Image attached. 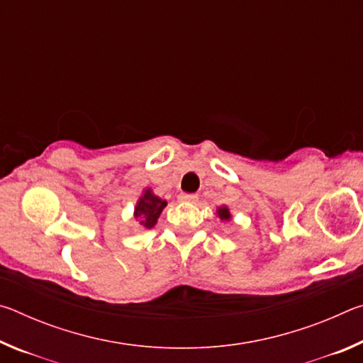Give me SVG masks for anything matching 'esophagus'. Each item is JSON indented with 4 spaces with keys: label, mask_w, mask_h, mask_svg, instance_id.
I'll return each mask as SVG.
<instances>
[{
    "label": "esophagus",
    "mask_w": 363,
    "mask_h": 363,
    "mask_svg": "<svg viewBox=\"0 0 363 363\" xmlns=\"http://www.w3.org/2000/svg\"><path fill=\"white\" fill-rule=\"evenodd\" d=\"M177 199H179V201H186V203H195V201L199 200V196L195 194H181Z\"/></svg>",
    "instance_id": "1"
}]
</instances>
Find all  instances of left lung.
<instances>
[{
  "mask_svg": "<svg viewBox=\"0 0 363 363\" xmlns=\"http://www.w3.org/2000/svg\"><path fill=\"white\" fill-rule=\"evenodd\" d=\"M216 216H219L220 220H229L230 219V211L227 206H219L216 211Z\"/></svg>",
  "mask_w": 363,
  "mask_h": 363,
  "instance_id": "8db88e82",
  "label": "left lung"
}]
</instances>
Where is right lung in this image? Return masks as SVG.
<instances>
[{"label":"right lung","mask_w":363,"mask_h":363,"mask_svg":"<svg viewBox=\"0 0 363 363\" xmlns=\"http://www.w3.org/2000/svg\"><path fill=\"white\" fill-rule=\"evenodd\" d=\"M164 206H167V201L153 194L152 189H145L134 208V218L139 220L144 229H152L157 224Z\"/></svg>","instance_id":"1"}]
</instances>
